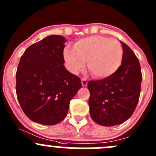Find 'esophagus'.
Here are the masks:
<instances>
[{
	"label": "esophagus",
	"mask_w": 156,
	"mask_h": 156,
	"mask_svg": "<svg viewBox=\"0 0 156 156\" xmlns=\"http://www.w3.org/2000/svg\"><path fill=\"white\" fill-rule=\"evenodd\" d=\"M81 84H82L83 87H86L87 85V81L85 78H82L81 79Z\"/></svg>",
	"instance_id": "34e87169"
}]
</instances>
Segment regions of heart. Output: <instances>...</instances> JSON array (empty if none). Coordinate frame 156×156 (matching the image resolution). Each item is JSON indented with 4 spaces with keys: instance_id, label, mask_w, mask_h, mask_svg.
<instances>
[{
    "instance_id": "b5f03b06",
    "label": "heart",
    "mask_w": 156,
    "mask_h": 156,
    "mask_svg": "<svg viewBox=\"0 0 156 156\" xmlns=\"http://www.w3.org/2000/svg\"><path fill=\"white\" fill-rule=\"evenodd\" d=\"M63 56L72 73L77 74L82 70L88 59V69L93 75L105 78L119 69L123 58V49L116 39L93 35L80 39L74 48L66 47Z\"/></svg>"
}]
</instances>
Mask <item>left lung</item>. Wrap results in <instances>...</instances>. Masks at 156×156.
<instances>
[{"mask_svg":"<svg viewBox=\"0 0 156 156\" xmlns=\"http://www.w3.org/2000/svg\"><path fill=\"white\" fill-rule=\"evenodd\" d=\"M123 58L119 69L111 76L90 81L88 103L90 117L106 127L120 125L134 112L140 94L142 73L137 57L124 42Z\"/></svg>","mask_w":156,"mask_h":156,"instance_id":"1","label":"left lung"}]
</instances>
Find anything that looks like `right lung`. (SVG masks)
I'll return each mask as SVG.
<instances>
[{
  "mask_svg": "<svg viewBox=\"0 0 156 156\" xmlns=\"http://www.w3.org/2000/svg\"><path fill=\"white\" fill-rule=\"evenodd\" d=\"M66 42L62 36H48L29 47L20 60L17 99L26 116L37 123L53 125L63 120L81 87V79L63 65Z\"/></svg>",
  "mask_w": 156,
  "mask_h": 156,
  "instance_id": "1",
  "label": "right lung"
}]
</instances>
